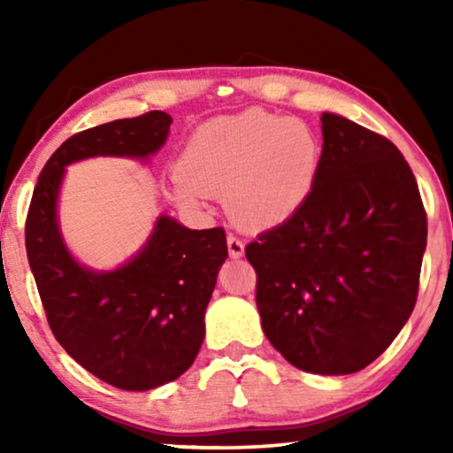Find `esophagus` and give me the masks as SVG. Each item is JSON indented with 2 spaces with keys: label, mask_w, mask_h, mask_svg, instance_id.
Masks as SVG:
<instances>
[{
  "label": "esophagus",
  "mask_w": 453,
  "mask_h": 453,
  "mask_svg": "<svg viewBox=\"0 0 453 453\" xmlns=\"http://www.w3.org/2000/svg\"><path fill=\"white\" fill-rule=\"evenodd\" d=\"M226 247H228V253H231L233 257H241V256H243V251H245L243 241H241L237 234H233V233H228Z\"/></svg>",
  "instance_id": "34e87169"
}]
</instances>
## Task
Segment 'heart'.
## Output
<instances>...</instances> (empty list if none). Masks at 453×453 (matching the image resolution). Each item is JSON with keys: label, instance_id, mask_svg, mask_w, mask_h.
Masks as SVG:
<instances>
[{"label": "heart", "instance_id": "1", "mask_svg": "<svg viewBox=\"0 0 453 453\" xmlns=\"http://www.w3.org/2000/svg\"><path fill=\"white\" fill-rule=\"evenodd\" d=\"M321 144L305 123L251 109L203 123L185 142L173 197L185 208L226 194L233 219L250 228L288 220L311 196Z\"/></svg>", "mask_w": 453, "mask_h": 453}]
</instances>
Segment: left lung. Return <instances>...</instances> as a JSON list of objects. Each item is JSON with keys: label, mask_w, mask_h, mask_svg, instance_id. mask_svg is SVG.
Returning <instances> with one entry per match:
<instances>
[{"label": "left lung", "mask_w": 453, "mask_h": 453, "mask_svg": "<svg viewBox=\"0 0 453 453\" xmlns=\"http://www.w3.org/2000/svg\"><path fill=\"white\" fill-rule=\"evenodd\" d=\"M307 202L245 247L264 334L296 369L357 373L411 318L426 247L412 169L386 135L321 115Z\"/></svg>", "instance_id": "8db88e82"}]
</instances>
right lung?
Listing matches in <instances>:
<instances>
[{
  "instance_id": "add662e5",
  "label": "right lung",
  "mask_w": 453,
  "mask_h": 453,
  "mask_svg": "<svg viewBox=\"0 0 453 453\" xmlns=\"http://www.w3.org/2000/svg\"><path fill=\"white\" fill-rule=\"evenodd\" d=\"M171 121L163 111H148L67 138L42 166L24 226L53 336L86 371L129 392L177 380L194 363L216 274L228 256L225 228L191 231L160 216L132 262L96 274L67 253L55 202L65 165L98 154L144 158L165 144Z\"/></svg>"
}]
</instances>
